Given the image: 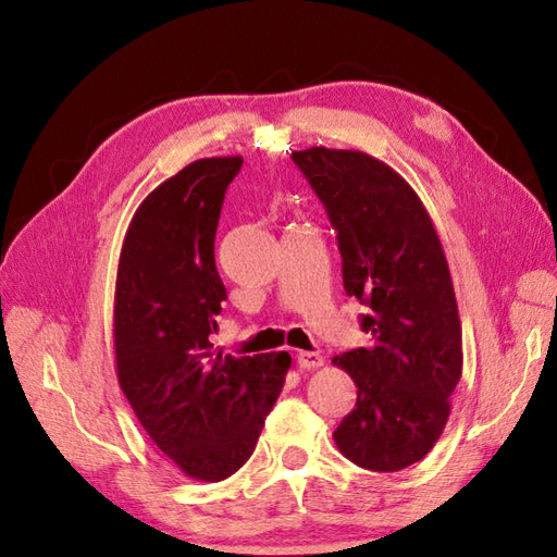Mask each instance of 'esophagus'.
I'll use <instances>...</instances> for the list:
<instances>
[{
    "instance_id": "1",
    "label": "esophagus",
    "mask_w": 557,
    "mask_h": 557,
    "mask_svg": "<svg viewBox=\"0 0 557 557\" xmlns=\"http://www.w3.org/2000/svg\"><path fill=\"white\" fill-rule=\"evenodd\" d=\"M323 356H320V352H309V350H299L297 352V364L301 367V369H318V367H323Z\"/></svg>"
}]
</instances>
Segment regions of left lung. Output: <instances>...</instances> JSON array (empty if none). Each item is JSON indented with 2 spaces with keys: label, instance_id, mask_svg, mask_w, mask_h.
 I'll use <instances>...</instances> for the list:
<instances>
[{
  "label": "left lung",
  "instance_id": "8db88e82",
  "mask_svg": "<svg viewBox=\"0 0 557 557\" xmlns=\"http://www.w3.org/2000/svg\"><path fill=\"white\" fill-rule=\"evenodd\" d=\"M295 164L323 201L342 252L344 290L369 311L372 346L332 360L358 385V401L334 430L344 458L399 471L440 442L462 376V330L448 262L423 201L393 166L313 146Z\"/></svg>",
  "mask_w": 557,
  "mask_h": 557
}]
</instances>
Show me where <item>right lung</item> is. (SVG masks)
Instances as JSON below:
<instances>
[{
  "label": "right lung",
  "mask_w": 557,
  "mask_h": 557,
  "mask_svg": "<svg viewBox=\"0 0 557 557\" xmlns=\"http://www.w3.org/2000/svg\"><path fill=\"white\" fill-rule=\"evenodd\" d=\"M244 158H205L160 183L134 213L115 278L117 383L141 428L185 476L215 483L256 450L288 352L223 356L211 334L227 299L215 230Z\"/></svg>",
  "instance_id": "obj_1"
}]
</instances>
